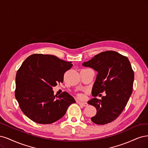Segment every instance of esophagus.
Wrapping results in <instances>:
<instances>
[{
  "label": "esophagus",
  "instance_id": "34e87169",
  "mask_svg": "<svg viewBox=\"0 0 148 148\" xmlns=\"http://www.w3.org/2000/svg\"><path fill=\"white\" fill-rule=\"evenodd\" d=\"M77 103L79 104V105H81L82 106H88V104L85 102H81V101H77Z\"/></svg>",
  "mask_w": 148,
  "mask_h": 148
}]
</instances>
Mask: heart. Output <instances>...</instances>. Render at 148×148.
Masks as SVG:
<instances>
[{"mask_svg":"<svg viewBox=\"0 0 148 148\" xmlns=\"http://www.w3.org/2000/svg\"><path fill=\"white\" fill-rule=\"evenodd\" d=\"M79 97H82V95H79Z\"/></svg>","mask_w":148,"mask_h":148,"instance_id":"heart-1","label":"heart"}]
</instances>
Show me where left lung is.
I'll return each instance as SVG.
<instances>
[{
  "label": "left lung",
  "mask_w": 148,
  "mask_h": 148,
  "mask_svg": "<svg viewBox=\"0 0 148 148\" xmlns=\"http://www.w3.org/2000/svg\"><path fill=\"white\" fill-rule=\"evenodd\" d=\"M82 65L97 71L92 94L94 97L88 104L97 109V114L91 118L98 125L107 124L120 116L125 108L132 91L134 72L127 57L114 51L101 52ZM103 91L106 96L95 98Z\"/></svg>",
  "instance_id": "obj_1"
}]
</instances>
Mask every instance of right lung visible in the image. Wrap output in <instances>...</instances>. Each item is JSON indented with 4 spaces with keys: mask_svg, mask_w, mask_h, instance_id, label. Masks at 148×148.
<instances>
[{
    "mask_svg": "<svg viewBox=\"0 0 148 148\" xmlns=\"http://www.w3.org/2000/svg\"><path fill=\"white\" fill-rule=\"evenodd\" d=\"M73 66L51 55L33 54L24 61L16 75L15 97L20 109L31 120L52 123L63 117L74 98L64 92L54 95L53 87L63 82L66 71Z\"/></svg>",
    "mask_w": 148,
    "mask_h": 148,
    "instance_id": "add662e5",
    "label": "right lung"
}]
</instances>
